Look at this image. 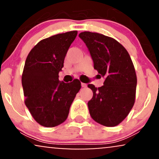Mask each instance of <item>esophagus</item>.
<instances>
[{
    "label": "esophagus",
    "mask_w": 159,
    "mask_h": 159,
    "mask_svg": "<svg viewBox=\"0 0 159 159\" xmlns=\"http://www.w3.org/2000/svg\"><path fill=\"white\" fill-rule=\"evenodd\" d=\"M87 84H84V83H81V87H87Z\"/></svg>",
    "instance_id": "esophagus-1"
}]
</instances>
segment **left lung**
<instances>
[{"mask_svg": "<svg viewBox=\"0 0 159 159\" xmlns=\"http://www.w3.org/2000/svg\"><path fill=\"white\" fill-rule=\"evenodd\" d=\"M94 69L105 78L104 85L88 84L93 96L87 103L91 117L101 125H119L134 104L137 76L130 55L116 39L98 33L82 32Z\"/></svg>", "mask_w": 159, "mask_h": 159, "instance_id": "8db88e82", "label": "left lung"}]
</instances>
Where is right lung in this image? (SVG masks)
<instances>
[{
  "label": "right lung",
  "instance_id": "add662e5",
  "mask_svg": "<svg viewBox=\"0 0 159 159\" xmlns=\"http://www.w3.org/2000/svg\"><path fill=\"white\" fill-rule=\"evenodd\" d=\"M77 30L59 34L36 44L27 57L22 84L25 103L34 119L45 127H54L67 119L81 82L59 81L66 54Z\"/></svg>",
  "mask_w": 159,
  "mask_h": 159
}]
</instances>
